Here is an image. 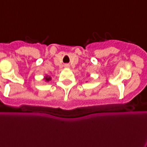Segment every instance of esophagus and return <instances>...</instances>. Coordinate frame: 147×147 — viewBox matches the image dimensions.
I'll return each mask as SVG.
<instances>
[{"label":"esophagus","instance_id":"esophagus-1","mask_svg":"<svg viewBox=\"0 0 147 147\" xmlns=\"http://www.w3.org/2000/svg\"><path fill=\"white\" fill-rule=\"evenodd\" d=\"M65 68H69V64H65Z\"/></svg>","mask_w":147,"mask_h":147}]
</instances>
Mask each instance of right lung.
<instances>
[{
	"label": "right lung",
	"instance_id": "add662e5",
	"mask_svg": "<svg viewBox=\"0 0 147 147\" xmlns=\"http://www.w3.org/2000/svg\"><path fill=\"white\" fill-rule=\"evenodd\" d=\"M45 80L46 82H49V81H51V76H46L45 77Z\"/></svg>",
	"mask_w": 147,
	"mask_h": 147
}]
</instances>
